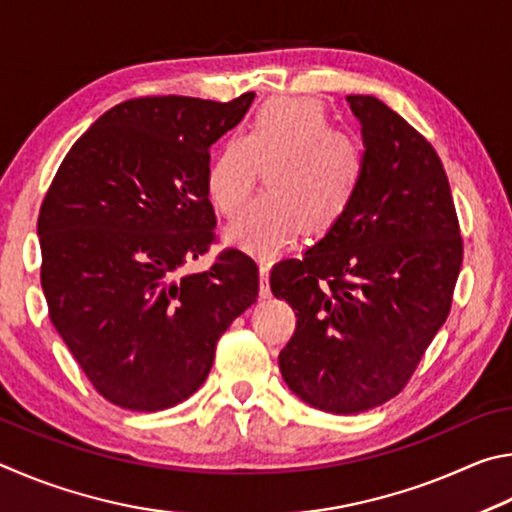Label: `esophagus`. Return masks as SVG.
Masks as SVG:
<instances>
[{"label": "esophagus", "mask_w": 512, "mask_h": 512, "mask_svg": "<svg viewBox=\"0 0 512 512\" xmlns=\"http://www.w3.org/2000/svg\"><path fill=\"white\" fill-rule=\"evenodd\" d=\"M270 270H272V261H261V297L263 299H267L272 294V290H270Z\"/></svg>", "instance_id": "obj_1"}]
</instances>
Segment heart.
Returning <instances> with one entry per match:
<instances>
[{
    "label": "heart",
    "instance_id": "heart-1",
    "mask_svg": "<svg viewBox=\"0 0 512 512\" xmlns=\"http://www.w3.org/2000/svg\"><path fill=\"white\" fill-rule=\"evenodd\" d=\"M261 170L267 195L233 224L227 240L272 258L303 231L324 236L344 220L362 188L366 159L321 103L272 98L258 107L245 137L227 139L206 173V191L224 218L245 209Z\"/></svg>",
    "mask_w": 512,
    "mask_h": 512
}]
</instances>
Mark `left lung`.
<instances>
[{
  "mask_svg": "<svg viewBox=\"0 0 512 512\" xmlns=\"http://www.w3.org/2000/svg\"><path fill=\"white\" fill-rule=\"evenodd\" d=\"M362 123L364 182L351 211L303 258L270 274L297 310L279 355L292 393L360 414L405 389L452 308L463 240L445 168L423 134L375 96H346Z\"/></svg>",
  "mask_w": 512,
  "mask_h": 512,
  "instance_id": "left-lung-1",
  "label": "left lung"
}]
</instances>
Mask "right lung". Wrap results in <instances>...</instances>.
<instances>
[{
    "mask_svg": "<svg viewBox=\"0 0 512 512\" xmlns=\"http://www.w3.org/2000/svg\"><path fill=\"white\" fill-rule=\"evenodd\" d=\"M251 101L132 98L53 177L38 218L42 290L51 324L112 405L159 411L193 396L224 330L256 303L258 267L238 249L177 279L215 242L209 150Z\"/></svg>",
    "mask_w": 512,
    "mask_h": 512,
    "instance_id": "1",
    "label": "right lung"
}]
</instances>
